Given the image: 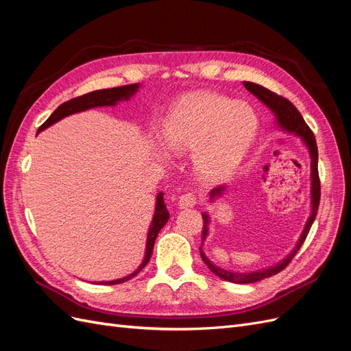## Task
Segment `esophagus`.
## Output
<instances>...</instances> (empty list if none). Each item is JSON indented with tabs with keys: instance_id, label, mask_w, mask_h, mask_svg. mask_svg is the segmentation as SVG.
<instances>
[{
	"instance_id": "obj_1",
	"label": "esophagus",
	"mask_w": 351,
	"mask_h": 351,
	"mask_svg": "<svg viewBox=\"0 0 351 351\" xmlns=\"http://www.w3.org/2000/svg\"><path fill=\"white\" fill-rule=\"evenodd\" d=\"M197 204L196 196L193 193H186L178 197V208L180 209H186V208H192Z\"/></svg>"
}]
</instances>
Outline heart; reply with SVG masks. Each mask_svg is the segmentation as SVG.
I'll use <instances>...</instances> for the list:
<instances>
[{
    "label": "heart",
    "instance_id": "b5f03b06",
    "mask_svg": "<svg viewBox=\"0 0 351 351\" xmlns=\"http://www.w3.org/2000/svg\"><path fill=\"white\" fill-rule=\"evenodd\" d=\"M258 132L249 104L217 93H195L180 102L164 123L165 145L176 154L195 152V167L208 180L234 169Z\"/></svg>",
    "mask_w": 351,
    "mask_h": 351
}]
</instances>
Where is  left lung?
<instances>
[{
    "label": "left lung",
    "instance_id": "left-lung-1",
    "mask_svg": "<svg viewBox=\"0 0 351 351\" xmlns=\"http://www.w3.org/2000/svg\"><path fill=\"white\" fill-rule=\"evenodd\" d=\"M244 88H246L250 93H253L254 97H256L263 105H267V107L274 112L275 119H277V124L281 127V129L287 133H291L299 136L300 139L303 141V143L307 146V149H309V155H311V180H312V186H311V217L307 218L306 221V226L304 230L302 232V236L297 241L295 247L293 249V252L289 254V256L284 258L281 262H278L277 265H274V267L269 268H265V269H259V271H254V272H232V271H227V269H222L219 267H217L215 263H212L208 258L206 254L202 250V246L199 247L200 250V256L204 259V262L208 265V268L214 272L217 277L230 281V282H234V284H250V282H256L261 280H265L268 277H272V275L281 272L287 265L291 262V259L295 256V253L299 252V249L302 247V244L304 243L307 234H309L311 227L313 224V221L316 218L317 214V208H319V200H321V182H319V174H317V146H316V139H315V134L313 132L309 129V125L306 124V121L303 120L302 114L299 112L294 105L280 95L271 92L269 89L261 86V84L256 83H252V82H243ZM226 192V186H218L217 189L212 190L209 193L210 195V200H214L215 197H219L222 193ZM202 218H204V230H202V244H204L206 236H208V231H209V215L208 212H204L202 214Z\"/></svg>",
    "mask_w": 351,
    "mask_h": 351
}]
</instances>
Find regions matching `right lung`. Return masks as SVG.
<instances>
[{
    "mask_svg": "<svg viewBox=\"0 0 351 351\" xmlns=\"http://www.w3.org/2000/svg\"><path fill=\"white\" fill-rule=\"evenodd\" d=\"M139 88H141L139 83H133V84H125V86H119V88L93 90V92H89L86 95H82V97L73 98V99H70L64 104H61L60 107L49 115V119L39 127L38 133L42 132V130H45L47 127L60 121L61 119H64V117H67V115L86 111V110H90V108H97V107H112V105H115L117 102L130 99L133 95L137 90H139ZM168 218H169V212L167 210V206L164 204V193L159 192L158 196H156L155 214H154L152 222L149 226V231H147L145 258H143L142 263L139 265V268H137L134 272L125 275V277H123V278L112 280V281H101L99 284H104V285L121 284V282H125V281L132 280L133 277H136V275L145 268V265L149 262V259L152 256V252H154V244H155L158 232L161 231V228L167 224Z\"/></svg>",
    "mask_w": 351,
    "mask_h": 351,
    "instance_id": "1",
    "label": "right lung"
}]
</instances>
